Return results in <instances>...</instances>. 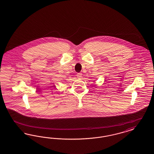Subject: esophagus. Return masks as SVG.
Here are the masks:
<instances>
[{
  "label": "esophagus",
  "instance_id": "obj_1",
  "mask_svg": "<svg viewBox=\"0 0 154 154\" xmlns=\"http://www.w3.org/2000/svg\"><path fill=\"white\" fill-rule=\"evenodd\" d=\"M77 77L78 79H81L82 77V73H78L77 74Z\"/></svg>",
  "mask_w": 154,
  "mask_h": 154
}]
</instances>
